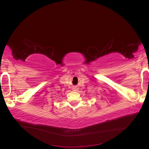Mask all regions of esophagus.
<instances>
[{"mask_svg": "<svg viewBox=\"0 0 149 149\" xmlns=\"http://www.w3.org/2000/svg\"><path fill=\"white\" fill-rule=\"evenodd\" d=\"M73 91H77L78 90H79V88H78L77 87H76V86H75V87H73Z\"/></svg>", "mask_w": 149, "mask_h": 149, "instance_id": "1", "label": "esophagus"}]
</instances>
